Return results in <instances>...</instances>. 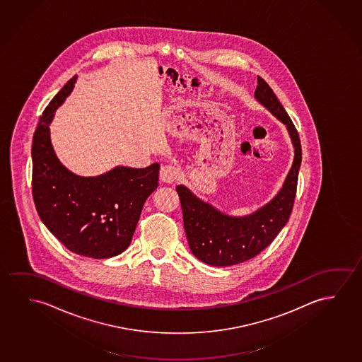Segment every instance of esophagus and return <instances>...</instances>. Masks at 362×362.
<instances>
[{
	"instance_id": "esophagus-1",
	"label": "esophagus",
	"mask_w": 362,
	"mask_h": 362,
	"mask_svg": "<svg viewBox=\"0 0 362 362\" xmlns=\"http://www.w3.org/2000/svg\"><path fill=\"white\" fill-rule=\"evenodd\" d=\"M159 177L164 183H173L174 180L179 177V169L172 164L163 165L159 170Z\"/></svg>"
}]
</instances>
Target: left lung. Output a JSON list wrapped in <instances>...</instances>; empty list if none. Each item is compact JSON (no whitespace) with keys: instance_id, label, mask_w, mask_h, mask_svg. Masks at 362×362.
<instances>
[{"instance_id":"8db88e82","label":"left lung","mask_w":362,"mask_h":362,"mask_svg":"<svg viewBox=\"0 0 362 362\" xmlns=\"http://www.w3.org/2000/svg\"><path fill=\"white\" fill-rule=\"evenodd\" d=\"M255 100L286 126L293 143V165L278 194L252 214L231 216L199 199L185 185L177 187L189 247L200 262L211 267H230L257 257L278 236L293 210L301 165L299 133L262 77H257Z\"/></svg>"}]
</instances>
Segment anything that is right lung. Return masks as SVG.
Here are the masks:
<instances>
[{"label": "right lung", "instance_id": "add662e5", "mask_svg": "<svg viewBox=\"0 0 362 362\" xmlns=\"http://www.w3.org/2000/svg\"><path fill=\"white\" fill-rule=\"evenodd\" d=\"M69 79L43 110L32 141V195L48 230L72 252L93 259L124 252L143 205L158 187L160 165L115 167L97 177L69 172L53 151L49 124L74 90Z\"/></svg>", "mask_w": 362, "mask_h": 362}]
</instances>
